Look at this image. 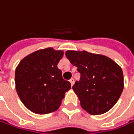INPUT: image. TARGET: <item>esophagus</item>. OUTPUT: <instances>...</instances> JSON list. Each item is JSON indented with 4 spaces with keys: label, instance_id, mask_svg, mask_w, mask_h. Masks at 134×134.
Segmentation results:
<instances>
[{
    "label": "esophagus",
    "instance_id": "1",
    "mask_svg": "<svg viewBox=\"0 0 134 134\" xmlns=\"http://www.w3.org/2000/svg\"><path fill=\"white\" fill-rule=\"evenodd\" d=\"M70 82L71 86H73V85H74V78H71V79L70 80Z\"/></svg>",
    "mask_w": 134,
    "mask_h": 134
}]
</instances>
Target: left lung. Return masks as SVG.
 Returning a JSON list of instances; mask_svg holds the SVG:
<instances>
[{
  "instance_id": "1",
  "label": "left lung",
  "mask_w": 134,
  "mask_h": 134,
  "mask_svg": "<svg viewBox=\"0 0 134 134\" xmlns=\"http://www.w3.org/2000/svg\"><path fill=\"white\" fill-rule=\"evenodd\" d=\"M66 56L80 74V80L72 88L79 97L81 107L92 115L110 110L124 89L121 67L106 56L85 51H67Z\"/></svg>"
}]
</instances>
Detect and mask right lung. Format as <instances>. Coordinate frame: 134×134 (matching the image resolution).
<instances>
[{
  "label": "right lung",
  "instance_id": "right-lung-1",
  "mask_svg": "<svg viewBox=\"0 0 134 134\" xmlns=\"http://www.w3.org/2000/svg\"><path fill=\"white\" fill-rule=\"evenodd\" d=\"M63 56V51L52 47L39 50L22 59L16 68V91L22 103L33 113L47 114L57 110L71 88L57 67Z\"/></svg>",
  "mask_w": 134,
  "mask_h": 134
}]
</instances>
